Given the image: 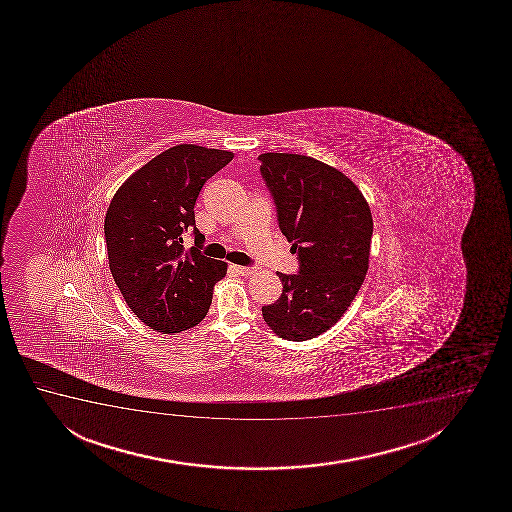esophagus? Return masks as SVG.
<instances>
[{
  "instance_id": "obj_1",
  "label": "esophagus",
  "mask_w": 512,
  "mask_h": 512,
  "mask_svg": "<svg viewBox=\"0 0 512 512\" xmlns=\"http://www.w3.org/2000/svg\"><path fill=\"white\" fill-rule=\"evenodd\" d=\"M231 269H233L235 272H238L240 276H250V274H253L252 267H243V265H231Z\"/></svg>"
}]
</instances>
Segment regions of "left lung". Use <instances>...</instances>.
<instances>
[{"label":"left lung","instance_id":"1","mask_svg":"<svg viewBox=\"0 0 512 512\" xmlns=\"http://www.w3.org/2000/svg\"><path fill=\"white\" fill-rule=\"evenodd\" d=\"M260 173L300 272L277 276L283 295L262 307L265 324L288 341L324 334L343 317L368 271L373 221L348 176L300 154H260Z\"/></svg>","mask_w":512,"mask_h":512}]
</instances>
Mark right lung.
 <instances>
[{
  "label": "right lung",
  "mask_w": 512,
  "mask_h": 512,
  "mask_svg": "<svg viewBox=\"0 0 512 512\" xmlns=\"http://www.w3.org/2000/svg\"><path fill=\"white\" fill-rule=\"evenodd\" d=\"M233 152L180 144L135 171L115 193L104 219L109 269L128 307L163 334L187 331L204 320L214 284L228 264L200 253L195 202L205 181ZM193 228L196 247H182Z\"/></svg>",
  "instance_id": "add662e5"
}]
</instances>
